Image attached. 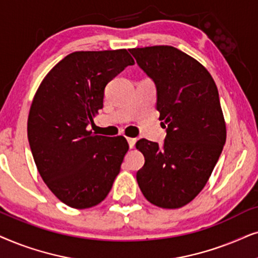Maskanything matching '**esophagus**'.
<instances>
[{
    "instance_id": "1",
    "label": "esophagus",
    "mask_w": 258,
    "mask_h": 258,
    "mask_svg": "<svg viewBox=\"0 0 258 258\" xmlns=\"http://www.w3.org/2000/svg\"><path fill=\"white\" fill-rule=\"evenodd\" d=\"M127 143H128L130 149H135L136 143H137V139H135V138H127Z\"/></svg>"
}]
</instances>
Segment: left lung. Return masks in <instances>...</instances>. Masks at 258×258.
<instances>
[{"label": "left lung", "instance_id": "8db88e82", "mask_svg": "<svg viewBox=\"0 0 258 258\" xmlns=\"http://www.w3.org/2000/svg\"><path fill=\"white\" fill-rule=\"evenodd\" d=\"M130 53L156 85V108L166 128L163 145L137 143L145 157L137 181L150 203L181 208L203 190L225 144L217 86L197 60L174 47L133 48Z\"/></svg>", "mask_w": 258, "mask_h": 258}]
</instances>
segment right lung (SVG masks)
<instances>
[{"label":"right lung","instance_id":"add662e5","mask_svg":"<svg viewBox=\"0 0 258 258\" xmlns=\"http://www.w3.org/2000/svg\"><path fill=\"white\" fill-rule=\"evenodd\" d=\"M131 64L126 49L75 51L53 67L34 97L30 151L44 183L68 207L99 204L120 172L126 139L97 136L88 126L104 106L106 85Z\"/></svg>","mask_w":258,"mask_h":258}]
</instances>
